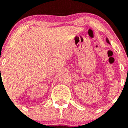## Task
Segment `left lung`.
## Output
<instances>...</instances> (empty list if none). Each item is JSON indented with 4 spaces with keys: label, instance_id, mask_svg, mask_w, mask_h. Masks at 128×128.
I'll use <instances>...</instances> for the list:
<instances>
[{
    "label": "left lung",
    "instance_id": "left-lung-1",
    "mask_svg": "<svg viewBox=\"0 0 128 128\" xmlns=\"http://www.w3.org/2000/svg\"><path fill=\"white\" fill-rule=\"evenodd\" d=\"M106 42H107V43H108L109 44H110V45H111V44H110V41H109V40H108V38H106Z\"/></svg>",
    "mask_w": 128,
    "mask_h": 128
}]
</instances>
